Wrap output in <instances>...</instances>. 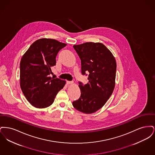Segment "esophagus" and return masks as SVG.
<instances>
[{"mask_svg":"<svg viewBox=\"0 0 155 155\" xmlns=\"http://www.w3.org/2000/svg\"><path fill=\"white\" fill-rule=\"evenodd\" d=\"M67 84H74V82L73 81H67Z\"/></svg>","mask_w":155,"mask_h":155,"instance_id":"1","label":"esophagus"}]
</instances>
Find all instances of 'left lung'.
<instances>
[{
	"label": "left lung",
	"mask_w": 155,
	"mask_h": 155,
	"mask_svg": "<svg viewBox=\"0 0 155 155\" xmlns=\"http://www.w3.org/2000/svg\"><path fill=\"white\" fill-rule=\"evenodd\" d=\"M73 48L81 60V74H88V82L84 85L79 82L81 96L73 105L84 113H93L103 107L113 92L116 61L110 51L101 43L86 42Z\"/></svg>",
	"instance_id": "obj_1"
}]
</instances>
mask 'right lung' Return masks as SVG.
I'll use <instances>...</instances> for the list:
<instances>
[{
  "mask_svg": "<svg viewBox=\"0 0 155 155\" xmlns=\"http://www.w3.org/2000/svg\"><path fill=\"white\" fill-rule=\"evenodd\" d=\"M67 45L52 39L35 41L20 61V87L27 101L37 108H45L53 103L66 81L51 78V67L56 65L58 52Z\"/></svg>",
  "mask_w": 155,
  "mask_h": 155,
  "instance_id": "obj_1",
  "label": "right lung"
}]
</instances>
